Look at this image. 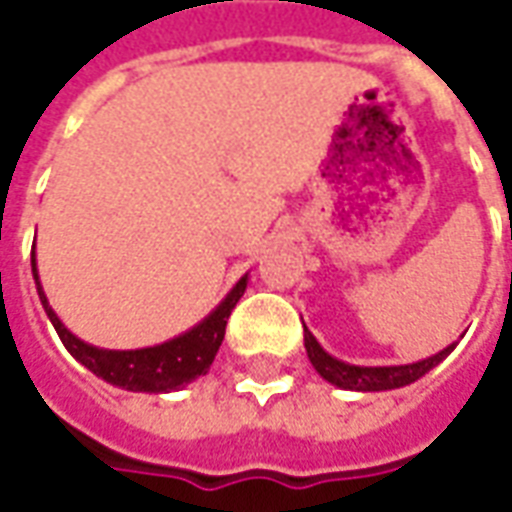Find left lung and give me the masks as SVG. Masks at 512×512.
<instances>
[{
    "mask_svg": "<svg viewBox=\"0 0 512 512\" xmlns=\"http://www.w3.org/2000/svg\"><path fill=\"white\" fill-rule=\"evenodd\" d=\"M304 348L310 356L312 367L321 373L329 384L340 386V389H354V392H384V389H400V386L414 384L417 378H422L428 370L439 365L444 356L450 354L455 345H447L439 354L428 356L422 362L414 365H392V367H359L348 365L334 359L321 348V343L312 337V332L304 326Z\"/></svg>",
    "mask_w": 512,
    "mask_h": 512,
    "instance_id": "obj_1",
    "label": "left lung"
}]
</instances>
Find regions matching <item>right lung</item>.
<instances>
[{
    "instance_id": "1",
    "label": "right lung",
    "mask_w": 512,
    "mask_h": 512,
    "mask_svg": "<svg viewBox=\"0 0 512 512\" xmlns=\"http://www.w3.org/2000/svg\"><path fill=\"white\" fill-rule=\"evenodd\" d=\"M32 277H35V285H38L43 310H46L49 321L54 323V329L60 334L62 345L71 351L76 362H82L90 373L104 378L106 384L123 386L128 392H153V395L180 389V386L191 384L194 378L208 373L213 356H216L224 340L227 318H230V312H233V307L246 290V277H241L235 282V288L224 296L222 304L205 321H200L194 329L180 334L175 340L153 345V348H139V351H106V348L87 345L76 334L68 332L65 323L57 318V312L51 310L49 299H46V293L40 288L38 266H35V246H32Z\"/></svg>"
}]
</instances>
